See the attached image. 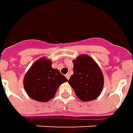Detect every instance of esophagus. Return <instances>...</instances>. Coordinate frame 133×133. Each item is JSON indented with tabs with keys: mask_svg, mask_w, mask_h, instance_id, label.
Returning <instances> with one entry per match:
<instances>
[{
	"mask_svg": "<svg viewBox=\"0 0 133 133\" xmlns=\"http://www.w3.org/2000/svg\"><path fill=\"white\" fill-rule=\"evenodd\" d=\"M65 77H66V78H68V79H69V78H70V74H67L66 75H65Z\"/></svg>",
	"mask_w": 133,
	"mask_h": 133,
	"instance_id": "34e87169",
	"label": "esophagus"
}]
</instances>
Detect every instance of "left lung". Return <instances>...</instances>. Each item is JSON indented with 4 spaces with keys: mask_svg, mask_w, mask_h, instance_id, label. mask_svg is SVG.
<instances>
[{
    "mask_svg": "<svg viewBox=\"0 0 133 133\" xmlns=\"http://www.w3.org/2000/svg\"><path fill=\"white\" fill-rule=\"evenodd\" d=\"M73 63L74 74L68 83L76 96L84 102L96 99L103 87V76L100 68L87 55L78 57Z\"/></svg>",
    "mask_w": 133,
    "mask_h": 133,
    "instance_id": "8db88e82",
    "label": "left lung"
}]
</instances>
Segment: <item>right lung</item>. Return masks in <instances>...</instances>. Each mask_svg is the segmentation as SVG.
Masks as SVG:
<instances>
[{
	"label": "right lung",
	"mask_w": 133,
	"mask_h": 133,
	"mask_svg": "<svg viewBox=\"0 0 133 133\" xmlns=\"http://www.w3.org/2000/svg\"><path fill=\"white\" fill-rule=\"evenodd\" d=\"M68 82L57 69L51 68L50 60L44 57L32 65L24 78V87L30 97L39 102H47L54 97L59 87Z\"/></svg>",
	"instance_id": "1"
}]
</instances>
